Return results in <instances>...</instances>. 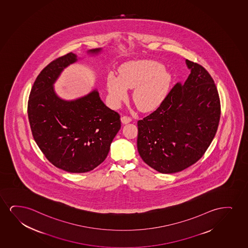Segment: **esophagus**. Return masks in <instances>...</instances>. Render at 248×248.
I'll return each instance as SVG.
<instances>
[{
    "label": "esophagus",
    "instance_id": "1",
    "mask_svg": "<svg viewBox=\"0 0 248 248\" xmlns=\"http://www.w3.org/2000/svg\"><path fill=\"white\" fill-rule=\"evenodd\" d=\"M132 121V119L130 118V117H128V116H123L122 118H121V122L123 124H129V123L131 122Z\"/></svg>",
    "mask_w": 248,
    "mask_h": 248
}]
</instances>
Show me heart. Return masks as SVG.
<instances>
[{"mask_svg": "<svg viewBox=\"0 0 248 248\" xmlns=\"http://www.w3.org/2000/svg\"><path fill=\"white\" fill-rule=\"evenodd\" d=\"M171 75L164 70L163 64L151 60H140L122 64L119 75L110 73L107 88L113 105L127 97L128 89H132V98L139 108L151 111L164 101L170 89Z\"/></svg>", "mask_w": 248, "mask_h": 248, "instance_id": "1", "label": "heart"}]
</instances>
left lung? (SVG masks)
I'll list each match as a JSON object with an SVG mask.
<instances>
[{"label":"left lung","instance_id":"obj_1","mask_svg":"<svg viewBox=\"0 0 248 248\" xmlns=\"http://www.w3.org/2000/svg\"><path fill=\"white\" fill-rule=\"evenodd\" d=\"M176 84L157 109L139 120L137 148L146 164L161 173L178 172L203 156L216 135L220 102L215 81L200 64Z\"/></svg>","mask_w":248,"mask_h":248}]
</instances>
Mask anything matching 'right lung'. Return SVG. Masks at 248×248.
Here are the masks:
<instances>
[{
    "label": "right lung",
    "instance_id": "1",
    "mask_svg": "<svg viewBox=\"0 0 248 248\" xmlns=\"http://www.w3.org/2000/svg\"><path fill=\"white\" fill-rule=\"evenodd\" d=\"M77 61V55L68 53L43 69L30 92L28 115L33 139L48 161L68 172L82 173L106 159L121 122L119 113L103 103L97 90L73 101L56 95L55 80Z\"/></svg>",
    "mask_w": 248,
    "mask_h": 248
}]
</instances>
